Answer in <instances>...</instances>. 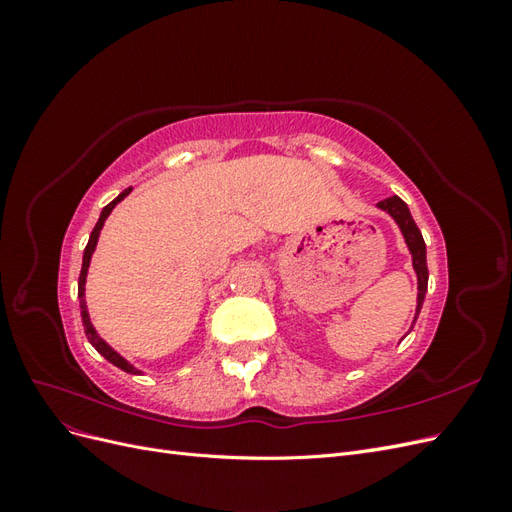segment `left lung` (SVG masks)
Returning <instances> with one entry per match:
<instances>
[{
	"mask_svg": "<svg viewBox=\"0 0 512 512\" xmlns=\"http://www.w3.org/2000/svg\"><path fill=\"white\" fill-rule=\"evenodd\" d=\"M378 207L382 211L389 213L391 218L397 222L401 232H404V239H406L408 250L412 254V265H414V271H416V277H418V299H416V316H414V322H416L418 314H421V307H423V301H425V292H427V280H429L427 247H425L421 230H418L416 222L412 220L410 209H408V205L404 203V200H401L399 196H391V198H386V200H380Z\"/></svg>",
	"mask_w": 512,
	"mask_h": 512,
	"instance_id": "8db88e82",
	"label": "left lung"
}]
</instances>
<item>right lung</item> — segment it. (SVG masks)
I'll return each mask as SVG.
<instances>
[{
    "label": "right lung",
    "mask_w": 512,
    "mask_h": 512,
    "mask_svg": "<svg viewBox=\"0 0 512 512\" xmlns=\"http://www.w3.org/2000/svg\"><path fill=\"white\" fill-rule=\"evenodd\" d=\"M132 192V188H128V190H123L113 203H108L104 209H102V213H100V220H98V224L94 226V230H91V235H89V241H87V247H85V252H83V267H81V275H79V299H81V318H83V327H85V335H87V339H89V344L94 346L106 361H111L115 367H119V369H123V371H128V374H141V371H138L136 367H132L126 359H123L121 354H117L111 346H108L104 339L96 333V329H94V324H91V320H89V314H87V305H85V277H87V269H89V260H91V254H94V250H96V243H98V237H100V230H102V226H104V220L108 218V215H111V211L115 209V205L117 203H121L123 198H126L128 194Z\"/></svg>",
    "instance_id": "1"
}]
</instances>
